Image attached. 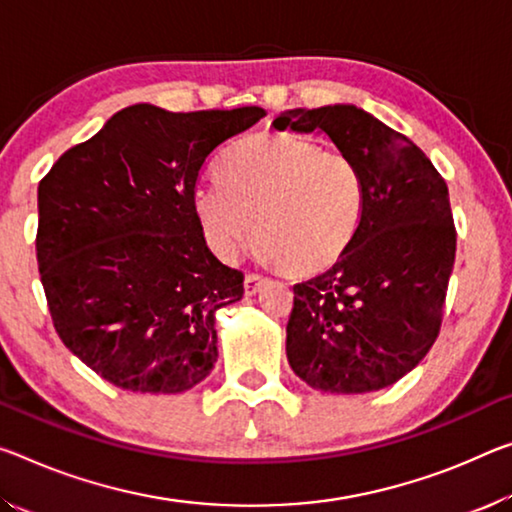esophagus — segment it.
Here are the masks:
<instances>
[{
  "mask_svg": "<svg viewBox=\"0 0 512 512\" xmlns=\"http://www.w3.org/2000/svg\"><path fill=\"white\" fill-rule=\"evenodd\" d=\"M264 282H266V278H262V275L246 273V280H243V289H246L248 296H255L257 291L264 287Z\"/></svg>",
  "mask_w": 512,
  "mask_h": 512,
  "instance_id": "esophagus-1",
  "label": "esophagus"
}]
</instances>
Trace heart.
Instances as JSON below:
<instances>
[{
	"instance_id": "heart-1",
	"label": "heart",
	"mask_w": 512,
	"mask_h": 512,
	"mask_svg": "<svg viewBox=\"0 0 512 512\" xmlns=\"http://www.w3.org/2000/svg\"><path fill=\"white\" fill-rule=\"evenodd\" d=\"M364 205L360 168L346 152L303 134L264 132L241 141L221 164V184L196 191L205 239L234 257L253 234L275 266L316 275L342 257Z\"/></svg>"
}]
</instances>
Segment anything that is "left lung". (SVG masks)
Listing matches in <instances>:
<instances>
[{"label": "left lung", "instance_id": "obj_1", "mask_svg": "<svg viewBox=\"0 0 512 512\" xmlns=\"http://www.w3.org/2000/svg\"><path fill=\"white\" fill-rule=\"evenodd\" d=\"M275 123L328 134L364 182L351 246L332 269L294 287L291 369L330 394L394 385L426 358L442 326L456 259L446 182L408 136L355 104L291 109Z\"/></svg>", "mask_w": 512, "mask_h": 512}]
</instances>
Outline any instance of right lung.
I'll return each mask as SVG.
<instances>
[{
  "label": "right lung",
  "mask_w": 512,
  "mask_h": 512,
  "mask_svg": "<svg viewBox=\"0 0 512 512\" xmlns=\"http://www.w3.org/2000/svg\"><path fill=\"white\" fill-rule=\"evenodd\" d=\"M266 111L134 104L38 184L36 255L61 342L97 376L180 394L214 369L216 310L243 273L207 248L193 198L205 161Z\"/></svg>",
  "instance_id": "right-lung-1"
}]
</instances>
